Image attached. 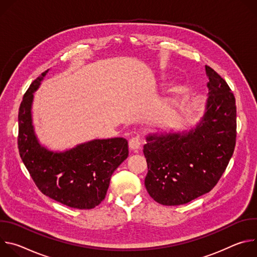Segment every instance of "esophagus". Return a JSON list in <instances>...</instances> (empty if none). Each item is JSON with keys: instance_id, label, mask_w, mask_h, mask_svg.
<instances>
[{"instance_id": "1", "label": "esophagus", "mask_w": 257, "mask_h": 257, "mask_svg": "<svg viewBox=\"0 0 257 257\" xmlns=\"http://www.w3.org/2000/svg\"><path fill=\"white\" fill-rule=\"evenodd\" d=\"M129 148L131 151H138L141 149V140L139 137H133L129 140Z\"/></svg>"}]
</instances>
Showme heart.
<instances>
[{
  "label": "heart",
  "mask_w": 257,
  "mask_h": 257,
  "mask_svg": "<svg viewBox=\"0 0 257 257\" xmlns=\"http://www.w3.org/2000/svg\"><path fill=\"white\" fill-rule=\"evenodd\" d=\"M179 91H180V88H179V87H176V88H174V90H173L174 93H177V92H179Z\"/></svg>",
  "instance_id": "1"
}]
</instances>
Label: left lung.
<instances>
[{
    "label": "left lung",
    "instance_id": "left-lung-1",
    "mask_svg": "<svg viewBox=\"0 0 257 257\" xmlns=\"http://www.w3.org/2000/svg\"><path fill=\"white\" fill-rule=\"evenodd\" d=\"M202 117L188 129L159 128L145 137L144 185L163 205H181L209 192L225 172L236 143V102L210 67Z\"/></svg>",
    "mask_w": 257,
    "mask_h": 257
}]
</instances>
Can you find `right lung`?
<instances>
[{
  "label": "right lung",
  "instance_id": "add662e5",
  "mask_svg": "<svg viewBox=\"0 0 257 257\" xmlns=\"http://www.w3.org/2000/svg\"><path fill=\"white\" fill-rule=\"evenodd\" d=\"M49 70L36 78L19 107L18 149L36 186L48 197L70 207L90 209L105 197L115 170L128 157L122 137L92 139L60 152L42 144L32 120V102Z\"/></svg>",
  "mask_w": 257,
  "mask_h": 257
}]
</instances>
